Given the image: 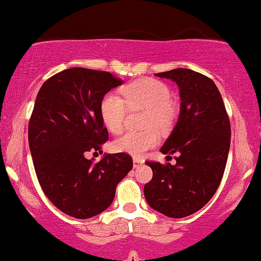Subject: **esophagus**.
Listing matches in <instances>:
<instances>
[{"instance_id": "1", "label": "esophagus", "mask_w": 261, "mask_h": 261, "mask_svg": "<svg viewBox=\"0 0 261 261\" xmlns=\"http://www.w3.org/2000/svg\"><path fill=\"white\" fill-rule=\"evenodd\" d=\"M142 163H143V160L140 158H134V167H138Z\"/></svg>"}]
</instances>
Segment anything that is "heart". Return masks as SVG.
Returning <instances> with one entry per match:
<instances>
[{"mask_svg": "<svg viewBox=\"0 0 261 261\" xmlns=\"http://www.w3.org/2000/svg\"><path fill=\"white\" fill-rule=\"evenodd\" d=\"M169 85L159 79L143 78L127 84L123 89V97L107 92L102 97L100 113L105 126L112 134H120L125 128L127 111L146 110L142 131H131L117 138L112 148L117 153L140 158L148 149L159 143L160 133L171 131L177 121L178 106L172 98Z\"/></svg>", "mask_w": 261, "mask_h": 261, "instance_id": "b5f03b06", "label": "heart"}]
</instances>
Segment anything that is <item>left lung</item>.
<instances>
[{"label": "left lung", "instance_id": "obj_1", "mask_svg": "<svg viewBox=\"0 0 261 261\" xmlns=\"http://www.w3.org/2000/svg\"><path fill=\"white\" fill-rule=\"evenodd\" d=\"M179 87L180 113L172 134L160 148L177 154L174 165L146 161L153 178L144 186L151 208L184 218L202 208L218 189L231 138L229 115L212 79L188 68L156 73ZM167 155V156H169Z\"/></svg>", "mask_w": 261, "mask_h": 261}]
</instances>
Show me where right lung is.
Wrapping results in <instances>:
<instances>
[{
	"label": "right lung",
	"mask_w": 261,
	"mask_h": 261,
	"mask_svg": "<svg viewBox=\"0 0 261 261\" xmlns=\"http://www.w3.org/2000/svg\"><path fill=\"white\" fill-rule=\"evenodd\" d=\"M121 84L110 72L73 67L45 81L36 97L29 123L36 174L51 203L74 218L107 210L118 183L133 169L125 153L107 154L96 164L85 156L108 141L100 103Z\"/></svg>",
	"instance_id": "right-lung-1"
}]
</instances>
